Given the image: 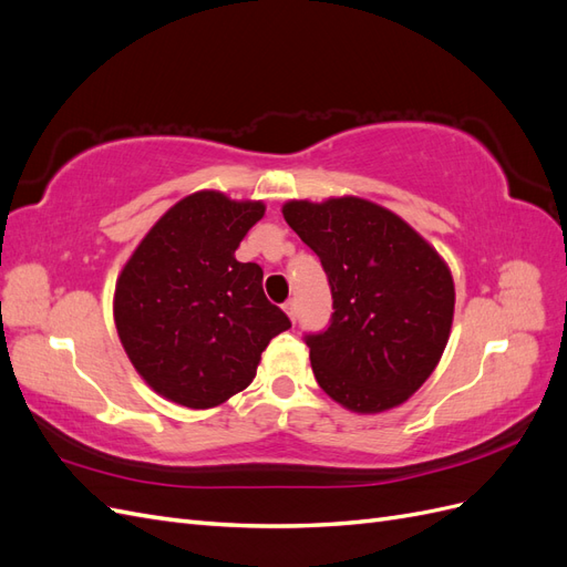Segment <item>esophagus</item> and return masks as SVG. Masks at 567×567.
<instances>
[{"label": "esophagus", "mask_w": 567, "mask_h": 567, "mask_svg": "<svg viewBox=\"0 0 567 567\" xmlns=\"http://www.w3.org/2000/svg\"><path fill=\"white\" fill-rule=\"evenodd\" d=\"M284 310H286V315L290 317V321L296 323V319H298V312H296V300H288V302L284 305Z\"/></svg>", "instance_id": "1"}]
</instances>
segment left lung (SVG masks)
I'll return each mask as SVG.
<instances>
[{
	"mask_svg": "<svg viewBox=\"0 0 567 567\" xmlns=\"http://www.w3.org/2000/svg\"><path fill=\"white\" fill-rule=\"evenodd\" d=\"M281 213L319 255L333 296L329 329L305 336L317 383L357 414L406 402L447 348V262L402 217L364 198L288 200Z\"/></svg>",
	"mask_w": 567,
	"mask_h": 567,
	"instance_id": "1",
	"label": "left lung"
}]
</instances>
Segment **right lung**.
<instances>
[{
    "label": "right lung",
    "instance_id": "add662e5",
    "mask_svg": "<svg viewBox=\"0 0 567 567\" xmlns=\"http://www.w3.org/2000/svg\"><path fill=\"white\" fill-rule=\"evenodd\" d=\"M265 215L262 200L196 192L136 246L115 284L120 342L142 379L188 409L227 402L255 379L288 317L262 290V269L234 252Z\"/></svg>",
    "mask_w": 567,
    "mask_h": 567
}]
</instances>
